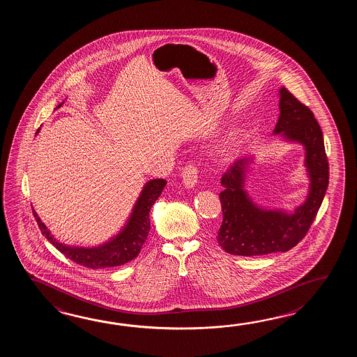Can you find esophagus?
Wrapping results in <instances>:
<instances>
[{"label":"esophagus","instance_id":"obj_1","mask_svg":"<svg viewBox=\"0 0 357 357\" xmlns=\"http://www.w3.org/2000/svg\"><path fill=\"white\" fill-rule=\"evenodd\" d=\"M182 181L183 185L188 188V189H192L197 185L199 181V172H197V168L192 165L186 166L182 171Z\"/></svg>","mask_w":357,"mask_h":357}]
</instances>
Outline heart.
Masks as SVG:
<instances>
[{"label":"heart","instance_id":"b5f03b06","mask_svg":"<svg viewBox=\"0 0 357 357\" xmlns=\"http://www.w3.org/2000/svg\"><path fill=\"white\" fill-rule=\"evenodd\" d=\"M236 140V137H234V139H232V142H235Z\"/></svg>","mask_w":357,"mask_h":357}]
</instances>
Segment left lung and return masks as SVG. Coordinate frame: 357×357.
Wrapping results in <instances>:
<instances>
[{
  "label": "left lung",
  "instance_id": "8db88e82",
  "mask_svg": "<svg viewBox=\"0 0 357 357\" xmlns=\"http://www.w3.org/2000/svg\"><path fill=\"white\" fill-rule=\"evenodd\" d=\"M278 93L280 117L273 134L289 143L303 145V165L309 177L307 197L292 213L261 208L245 189L254 158L235 162L220 180L223 222L217 241L228 254L255 257L289 251L307 234L326 195L329 166L318 121L286 88Z\"/></svg>",
  "mask_w": 357,
  "mask_h": 357
}]
</instances>
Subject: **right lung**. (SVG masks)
I'll list each match as a JSON object with an SVG mask.
<instances>
[{
	"label": "right lung",
	"instance_id": "1",
	"mask_svg": "<svg viewBox=\"0 0 357 357\" xmlns=\"http://www.w3.org/2000/svg\"><path fill=\"white\" fill-rule=\"evenodd\" d=\"M62 105L63 102L60 103L57 108H60ZM38 132L39 129L37 134ZM166 185L167 181L163 178H154L146 182L135 204L132 206V211L130 213V217L123 225V227L106 243L91 246V248L71 246V245L60 243L46 227V225L40 220L34 209H33V214L37 220L42 234L47 240L52 243L57 250L61 251L66 258L75 261L76 264L91 268V269L122 266L130 260L137 258V254L142 250V246L145 243L151 229V220H149L151 208L155 203V200L160 197Z\"/></svg>",
	"mask_w": 357,
	"mask_h": 357
}]
</instances>
